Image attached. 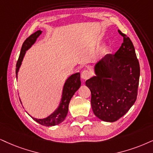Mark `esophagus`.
<instances>
[{
	"label": "esophagus",
	"mask_w": 153,
	"mask_h": 153,
	"mask_svg": "<svg viewBox=\"0 0 153 153\" xmlns=\"http://www.w3.org/2000/svg\"><path fill=\"white\" fill-rule=\"evenodd\" d=\"M90 71L85 70L82 71V73H81V78L83 79V80H88V78H90Z\"/></svg>",
	"instance_id": "esophagus-1"
}]
</instances>
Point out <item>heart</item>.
<instances>
[{"instance_id":"heart-1","label":"heart","mask_w":153,"mask_h":153,"mask_svg":"<svg viewBox=\"0 0 153 153\" xmlns=\"http://www.w3.org/2000/svg\"><path fill=\"white\" fill-rule=\"evenodd\" d=\"M107 50H108V48L107 47V46H104V47H103L102 48V54H104V53H106V52L107 51Z\"/></svg>"}]
</instances>
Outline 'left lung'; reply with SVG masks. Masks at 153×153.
I'll list each match as a JSON object with an SVG mask.
<instances>
[{"mask_svg":"<svg viewBox=\"0 0 153 153\" xmlns=\"http://www.w3.org/2000/svg\"><path fill=\"white\" fill-rule=\"evenodd\" d=\"M123 42L114 55L107 54L94 66L96 76L86 80L94 115L107 122L117 121L136 102L140 65L131 40L121 31Z\"/></svg>","mask_w":153,"mask_h":153,"instance_id":"1","label":"left lung"}]
</instances>
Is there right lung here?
Masks as SVG:
<instances>
[{
	"label": "right lung",
	"mask_w": 153,
	"mask_h": 153,
	"mask_svg": "<svg viewBox=\"0 0 153 153\" xmlns=\"http://www.w3.org/2000/svg\"><path fill=\"white\" fill-rule=\"evenodd\" d=\"M42 31L41 30L36 31L34 34H31L24 42V43H23L22 48H21L20 56H19L18 60H17L16 64L15 73H16L17 79V73H18L21 64H22V62L25 57V53H26V51L35 43L36 40L37 39L39 36L42 34ZM80 85L81 81L80 73H76L71 75L70 77H68V78H67V80H65L64 83L62 92V96H61L62 97H61L59 106L58 107L57 109L53 113L51 114L49 117L44 118V119H36V118L32 117H31L37 123H40L42 126H52L58 125L61 122H63L68 114V105L69 102L71 101V99L74 95L75 92L80 88Z\"/></svg>",
	"instance_id": "add662e5"
}]
</instances>
